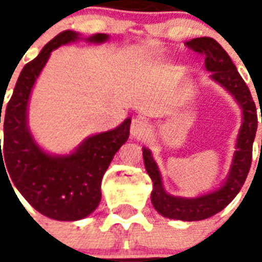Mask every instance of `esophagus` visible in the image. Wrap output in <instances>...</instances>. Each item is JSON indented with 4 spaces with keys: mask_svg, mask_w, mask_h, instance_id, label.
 I'll return each mask as SVG.
<instances>
[{
    "mask_svg": "<svg viewBox=\"0 0 262 262\" xmlns=\"http://www.w3.org/2000/svg\"><path fill=\"white\" fill-rule=\"evenodd\" d=\"M148 129H150V125L148 122L144 118H135L132 120L130 125V135L132 137L135 139H143L148 133Z\"/></svg>",
    "mask_w": 262,
    "mask_h": 262,
    "instance_id": "obj_1",
    "label": "esophagus"
}]
</instances>
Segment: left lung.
<instances>
[{
    "mask_svg": "<svg viewBox=\"0 0 262 262\" xmlns=\"http://www.w3.org/2000/svg\"><path fill=\"white\" fill-rule=\"evenodd\" d=\"M185 46L192 49L196 53L205 54V67L210 71V77L225 86L227 91L231 92L243 108V125L237 139V150L233 157L229 178L223 187L208 195L198 198H180L165 192L161 184L159 168L154 163L150 150L143 148L144 167L153 181L151 202L156 210L170 219L193 222L208 219L210 216L219 213L240 192L251 167L253 143L258 119L251 92L246 85L242 75L238 74L236 66L233 64L225 49L212 37L192 39L185 43Z\"/></svg>",
    "mask_w": 262,
    "mask_h": 262,
    "instance_id": "obj_1",
    "label": "left lung"
}]
</instances>
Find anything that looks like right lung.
I'll return each instance as SVG.
<instances>
[{"label": "right lung", "instance_id": "1", "mask_svg": "<svg viewBox=\"0 0 262 262\" xmlns=\"http://www.w3.org/2000/svg\"><path fill=\"white\" fill-rule=\"evenodd\" d=\"M77 36L71 31L61 32L42 49L36 59L22 69L3 114V148L0 144V171L5 170L8 180H12L20 195L37 212L66 222L82 219L97 209L103 174L130 130V119H126L114 130L86 139L77 151L64 157L45 153L33 142L26 125L32 86L54 49L73 42ZM106 39V35L98 33L90 37V42L99 43Z\"/></svg>", "mask_w": 262, "mask_h": 262}]
</instances>
